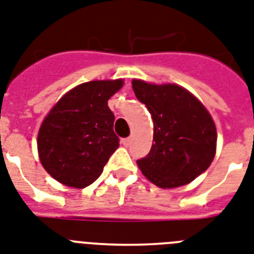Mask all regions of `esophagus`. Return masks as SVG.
<instances>
[{
    "mask_svg": "<svg viewBox=\"0 0 254 254\" xmlns=\"http://www.w3.org/2000/svg\"><path fill=\"white\" fill-rule=\"evenodd\" d=\"M122 142H123V145H125V146H128L129 144L132 142V137H126V139L122 140Z\"/></svg>",
    "mask_w": 254,
    "mask_h": 254,
    "instance_id": "esophagus-1",
    "label": "esophagus"
}]
</instances>
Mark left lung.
Masks as SVG:
<instances>
[{
  "mask_svg": "<svg viewBox=\"0 0 254 254\" xmlns=\"http://www.w3.org/2000/svg\"><path fill=\"white\" fill-rule=\"evenodd\" d=\"M132 89L154 125L150 152L137 160L141 173L161 188H177L196 179L210 166L217 148V129L206 108L177 84L133 79Z\"/></svg>",
  "mask_w": 254,
  "mask_h": 254,
  "instance_id": "left-lung-1",
  "label": "left lung"
}]
</instances>
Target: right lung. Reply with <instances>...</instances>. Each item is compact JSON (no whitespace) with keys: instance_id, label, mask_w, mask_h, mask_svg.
<instances>
[{"instance_id":"1","label":"right lung","mask_w":254,"mask_h":254,"mask_svg":"<svg viewBox=\"0 0 254 254\" xmlns=\"http://www.w3.org/2000/svg\"><path fill=\"white\" fill-rule=\"evenodd\" d=\"M122 79L93 80L67 92L45 117L37 135L41 165L67 187L85 188L102 174L119 146L108 101Z\"/></svg>"}]
</instances>
